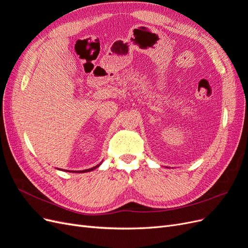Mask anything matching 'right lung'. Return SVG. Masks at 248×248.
Returning a JSON list of instances; mask_svg holds the SVG:
<instances>
[{"label":"right lung","mask_w":248,"mask_h":248,"mask_svg":"<svg viewBox=\"0 0 248 248\" xmlns=\"http://www.w3.org/2000/svg\"><path fill=\"white\" fill-rule=\"evenodd\" d=\"M101 163H99V164H97V166H95V167H93V168H91V169H88V170H78V171H76V172H87V171H91V170H95V169H97L98 168L99 166H100ZM66 171H69V170H66ZM74 172V171H73Z\"/></svg>","instance_id":"obj_1"}]
</instances>
